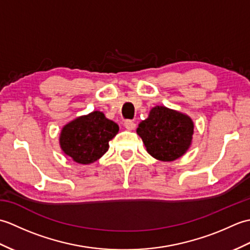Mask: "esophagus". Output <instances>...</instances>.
<instances>
[{"label":"esophagus","mask_w":250,"mask_h":250,"mask_svg":"<svg viewBox=\"0 0 250 250\" xmlns=\"http://www.w3.org/2000/svg\"><path fill=\"white\" fill-rule=\"evenodd\" d=\"M124 125H125V128L126 130H134L135 129V125H136L132 120H125Z\"/></svg>","instance_id":"esophagus-1"}]
</instances>
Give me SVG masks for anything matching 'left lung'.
Listing matches in <instances>:
<instances>
[{
  "instance_id": "8db88e82",
  "label": "left lung",
  "mask_w": 250,
  "mask_h": 250,
  "mask_svg": "<svg viewBox=\"0 0 250 250\" xmlns=\"http://www.w3.org/2000/svg\"><path fill=\"white\" fill-rule=\"evenodd\" d=\"M193 129L189 116L166 106H156L136 132L150 156L160 161H174L189 149Z\"/></svg>"
}]
</instances>
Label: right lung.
<instances>
[{
    "label": "right lung",
    "mask_w": 250,
    "mask_h": 250,
    "mask_svg": "<svg viewBox=\"0 0 250 250\" xmlns=\"http://www.w3.org/2000/svg\"><path fill=\"white\" fill-rule=\"evenodd\" d=\"M118 131V125L106 118L102 111L95 110L63 126L60 147L73 161L90 164L108 150V143Z\"/></svg>",
    "instance_id": "obj_1"
}]
</instances>
